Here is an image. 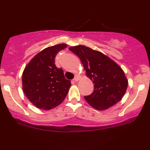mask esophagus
Masks as SVG:
<instances>
[{
	"instance_id": "34e87169",
	"label": "esophagus",
	"mask_w": 150,
	"mask_h": 150,
	"mask_svg": "<svg viewBox=\"0 0 150 150\" xmlns=\"http://www.w3.org/2000/svg\"><path fill=\"white\" fill-rule=\"evenodd\" d=\"M79 80V77H77V76H76L75 77V78H74V82H77V81Z\"/></svg>"
}]
</instances>
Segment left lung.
Here are the masks:
<instances>
[{
	"instance_id": "obj_1",
	"label": "left lung",
	"mask_w": 150,
	"mask_h": 150,
	"mask_svg": "<svg viewBox=\"0 0 150 150\" xmlns=\"http://www.w3.org/2000/svg\"><path fill=\"white\" fill-rule=\"evenodd\" d=\"M69 49L80 58L86 76L94 84V92L85 97L91 106L103 111L121 100L128 81L119 65L100 51L84 45L71 46Z\"/></svg>"
}]
</instances>
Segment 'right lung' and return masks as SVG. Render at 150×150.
Returning a JSON list of instances; mask_svg holds the SVG:
<instances>
[{"label": "right lung", "mask_w": 150, "mask_h": 150, "mask_svg": "<svg viewBox=\"0 0 150 150\" xmlns=\"http://www.w3.org/2000/svg\"><path fill=\"white\" fill-rule=\"evenodd\" d=\"M66 44L46 48L34 56L22 73V89L34 106L50 110L61 104L70 88L61 68L55 65L56 55L67 47Z\"/></svg>", "instance_id": "1"}]
</instances>
